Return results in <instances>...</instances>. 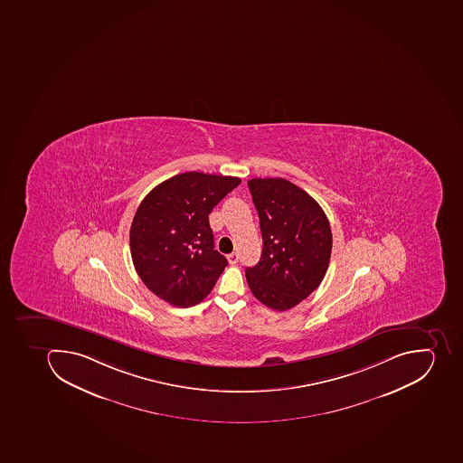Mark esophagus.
<instances>
[{
    "mask_svg": "<svg viewBox=\"0 0 463 463\" xmlns=\"http://www.w3.org/2000/svg\"><path fill=\"white\" fill-rule=\"evenodd\" d=\"M227 260H229V263L234 265V263H237V260H239V255H237L236 252L230 253V255L227 256Z\"/></svg>",
    "mask_w": 463,
    "mask_h": 463,
    "instance_id": "34e87169",
    "label": "esophagus"
}]
</instances>
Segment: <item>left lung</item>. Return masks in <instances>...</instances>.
Masks as SVG:
<instances>
[{
	"label": "left lung",
	"instance_id": "8db88e82",
	"mask_svg": "<svg viewBox=\"0 0 463 463\" xmlns=\"http://www.w3.org/2000/svg\"><path fill=\"white\" fill-rule=\"evenodd\" d=\"M260 215L262 255L246 268L249 288L262 305L288 310L319 287L331 260L332 232L319 203L282 177L248 181Z\"/></svg>",
	"mask_w": 463,
	"mask_h": 463
}]
</instances>
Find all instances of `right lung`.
<instances>
[{
	"mask_svg": "<svg viewBox=\"0 0 463 463\" xmlns=\"http://www.w3.org/2000/svg\"><path fill=\"white\" fill-rule=\"evenodd\" d=\"M239 184V177L186 172L139 203L129 230L132 262L157 298L189 307L214 288L227 260L214 249L208 215Z\"/></svg>",
	"mask_w": 463,
	"mask_h": 463,
	"instance_id": "right-lung-1",
	"label": "right lung"
}]
</instances>
